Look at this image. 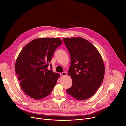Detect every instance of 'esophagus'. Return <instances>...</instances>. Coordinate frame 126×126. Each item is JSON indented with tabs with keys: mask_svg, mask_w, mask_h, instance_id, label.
Listing matches in <instances>:
<instances>
[{
	"mask_svg": "<svg viewBox=\"0 0 126 126\" xmlns=\"http://www.w3.org/2000/svg\"><path fill=\"white\" fill-rule=\"evenodd\" d=\"M60 76H65L67 75V73L65 72H61L60 73Z\"/></svg>",
	"mask_w": 126,
	"mask_h": 126,
	"instance_id": "1",
	"label": "esophagus"
}]
</instances>
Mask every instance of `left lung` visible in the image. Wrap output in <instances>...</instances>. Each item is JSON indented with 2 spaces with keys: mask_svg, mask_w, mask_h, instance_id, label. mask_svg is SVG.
Segmentation results:
<instances>
[{
  "mask_svg": "<svg viewBox=\"0 0 126 126\" xmlns=\"http://www.w3.org/2000/svg\"><path fill=\"white\" fill-rule=\"evenodd\" d=\"M71 58L68 74L72 85L67 89L69 95L78 100L91 97L101 86L104 77L105 67L96 48L81 37L63 38Z\"/></svg>",
  "mask_w": 126,
  "mask_h": 126,
  "instance_id": "1",
  "label": "left lung"
}]
</instances>
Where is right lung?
Segmentation results:
<instances>
[{
  "label": "right lung",
  "mask_w": 126,
  "mask_h": 126,
  "mask_svg": "<svg viewBox=\"0 0 126 126\" xmlns=\"http://www.w3.org/2000/svg\"><path fill=\"white\" fill-rule=\"evenodd\" d=\"M62 43L58 38L34 39L22 49L15 70L23 91L37 100L48 96L56 84L59 74L52 71L50 64L56 49ZM50 65L51 69L47 68Z\"/></svg>",
  "instance_id": "add662e5"
}]
</instances>
